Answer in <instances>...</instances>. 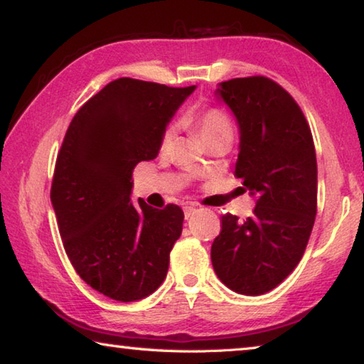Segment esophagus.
<instances>
[{
	"label": "esophagus",
	"mask_w": 364,
	"mask_h": 364,
	"mask_svg": "<svg viewBox=\"0 0 364 364\" xmlns=\"http://www.w3.org/2000/svg\"><path fill=\"white\" fill-rule=\"evenodd\" d=\"M194 212H196V207L194 205H186V207H184V217H186V218H189Z\"/></svg>",
	"instance_id": "1"
}]
</instances>
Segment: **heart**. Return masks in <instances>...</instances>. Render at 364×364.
<instances>
[{
  "label": "heart",
  "mask_w": 364,
  "mask_h": 364,
  "mask_svg": "<svg viewBox=\"0 0 364 364\" xmlns=\"http://www.w3.org/2000/svg\"><path fill=\"white\" fill-rule=\"evenodd\" d=\"M191 122H193V125L199 132L205 144L212 139L232 136V122L230 115L218 107L196 110L194 114H191ZM171 138H173V130L167 128L162 134V139H160V149H167L171 143Z\"/></svg>",
  "instance_id": "b5f03b06"
}]
</instances>
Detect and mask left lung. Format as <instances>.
Here are the masks:
<instances>
[{
    "instance_id": "obj_1",
    "label": "left lung",
    "mask_w": 364,
    "mask_h": 364,
    "mask_svg": "<svg viewBox=\"0 0 364 364\" xmlns=\"http://www.w3.org/2000/svg\"><path fill=\"white\" fill-rule=\"evenodd\" d=\"M217 95L241 132L234 176L257 205L245 220L221 217L212 264L231 291L262 295L292 273L310 239L318 204L315 144L299 104L271 78L228 80Z\"/></svg>"
}]
</instances>
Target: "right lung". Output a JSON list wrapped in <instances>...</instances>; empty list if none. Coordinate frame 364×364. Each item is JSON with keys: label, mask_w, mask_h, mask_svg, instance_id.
Segmentation results:
<instances>
[{"label": "right lung", "mask_w": 364, "mask_h": 364, "mask_svg": "<svg viewBox=\"0 0 364 364\" xmlns=\"http://www.w3.org/2000/svg\"><path fill=\"white\" fill-rule=\"evenodd\" d=\"M194 88L117 78L67 128L54 167L53 208L72 267L109 299L141 300L167 276L184 213L143 199L133 205V170L157 157L165 127Z\"/></svg>", "instance_id": "obj_1"}]
</instances>
